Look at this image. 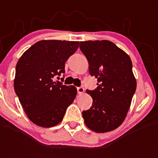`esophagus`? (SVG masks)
Masks as SVG:
<instances>
[{
  "mask_svg": "<svg viewBox=\"0 0 158 158\" xmlns=\"http://www.w3.org/2000/svg\"><path fill=\"white\" fill-rule=\"evenodd\" d=\"M77 92H78V94H82L84 93V89L83 87H78L77 88Z\"/></svg>",
  "mask_w": 158,
  "mask_h": 158,
  "instance_id": "esophagus-1",
  "label": "esophagus"
}]
</instances>
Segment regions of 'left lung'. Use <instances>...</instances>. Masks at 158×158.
Returning a JSON list of instances; mask_svg holds the SVG:
<instances>
[{
  "instance_id": "1",
  "label": "left lung",
  "mask_w": 158,
  "mask_h": 158,
  "mask_svg": "<svg viewBox=\"0 0 158 158\" xmlns=\"http://www.w3.org/2000/svg\"><path fill=\"white\" fill-rule=\"evenodd\" d=\"M79 48L89 61V73L98 82L96 89H87L93 104L83 111L84 123L94 132L114 130L126 117L136 90L132 61L110 41L80 42Z\"/></svg>"
}]
</instances>
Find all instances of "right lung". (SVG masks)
Instances as JSON below:
<instances>
[{
  "mask_svg": "<svg viewBox=\"0 0 158 158\" xmlns=\"http://www.w3.org/2000/svg\"><path fill=\"white\" fill-rule=\"evenodd\" d=\"M79 42L43 40L28 48L17 62L14 88L28 119L41 127L58 125L77 94L73 85L54 81ZM59 78V77H57Z\"/></svg>",
  "mask_w": 158,
  "mask_h": 158,
  "instance_id": "obj_1",
  "label": "right lung"
}]
</instances>
